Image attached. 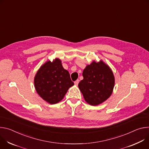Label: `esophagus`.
<instances>
[{
  "label": "esophagus",
  "mask_w": 149,
  "mask_h": 149,
  "mask_svg": "<svg viewBox=\"0 0 149 149\" xmlns=\"http://www.w3.org/2000/svg\"><path fill=\"white\" fill-rule=\"evenodd\" d=\"M79 80H76L75 81H74V85L77 86L78 84H79Z\"/></svg>",
  "instance_id": "1"
}]
</instances>
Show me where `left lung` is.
<instances>
[{
	"instance_id": "8db88e82",
	"label": "left lung",
	"mask_w": 149,
	"mask_h": 149,
	"mask_svg": "<svg viewBox=\"0 0 149 149\" xmlns=\"http://www.w3.org/2000/svg\"><path fill=\"white\" fill-rule=\"evenodd\" d=\"M84 79L78 85L85 101L96 106L111 96L115 85V77L109 66L102 60H93L82 73Z\"/></svg>"
}]
</instances>
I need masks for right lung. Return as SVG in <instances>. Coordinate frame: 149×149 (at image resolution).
Listing matches in <instances>:
<instances>
[{
	"instance_id": "add662e5",
	"label": "right lung",
	"mask_w": 149,
	"mask_h": 149,
	"mask_svg": "<svg viewBox=\"0 0 149 149\" xmlns=\"http://www.w3.org/2000/svg\"><path fill=\"white\" fill-rule=\"evenodd\" d=\"M34 81L37 93L50 104L60 102L68 89L74 85L69 72L63 68L58 58L44 63L38 70Z\"/></svg>"
}]
</instances>
